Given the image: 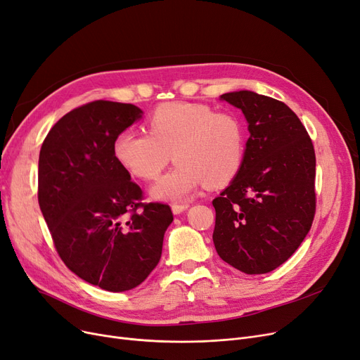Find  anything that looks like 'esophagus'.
Listing matches in <instances>:
<instances>
[{"label": "esophagus", "mask_w": 360, "mask_h": 360, "mask_svg": "<svg viewBox=\"0 0 360 360\" xmlns=\"http://www.w3.org/2000/svg\"><path fill=\"white\" fill-rule=\"evenodd\" d=\"M189 208V204L188 202H181V204H172L171 205V210H172V212L174 214H180V212H183V211H186Z\"/></svg>", "instance_id": "obj_1"}]
</instances>
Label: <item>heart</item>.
Listing matches in <instances>:
<instances>
[{"label": "heart", "mask_w": 360, "mask_h": 360, "mask_svg": "<svg viewBox=\"0 0 360 360\" xmlns=\"http://www.w3.org/2000/svg\"><path fill=\"white\" fill-rule=\"evenodd\" d=\"M148 133L125 130L115 137L113 155L137 179L155 180L168 165H177L152 188L164 200L189 199L207 186H224L239 172L247 153V130L230 112L208 105L162 103L146 121Z\"/></svg>", "instance_id": "heart-1"}]
</instances>
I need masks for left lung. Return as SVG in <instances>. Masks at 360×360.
Masks as SVG:
<instances>
[{"mask_svg": "<svg viewBox=\"0 0 360 360\" xmlns=\"http://www.w3.org/2000/svg\"><path fill=\"white\" fill-rule=\"evenodd\" d=\"M221 100L245 115L250 139L236 177L212 200V240L221 260L247 275H262L288 260L311 227L314 148L283 102L247 90Z\"/></svg>", "mask_w": 360, "mask_h": 360, "instance_id": "1", "label": "left lung"}]
</instances>
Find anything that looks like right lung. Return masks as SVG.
Masks as SVG:
<instances>
[{"instance_id":"1","label":"right lung","mask_w":360,"mask_h":360,"mask_svg":"<svg viewBox=\"0 0 360 360\" xmlns=\"http://www.w3.org/2000/svg\"><path fill=\"white\" fill-rule=\"evenodd\" d=\"M130 103L96 100L49 131L38 161V202L57 254L102 290L136 288L160 263L169 205L143 191L113 155V141L141 118Z\"/></svg>"}]
</instances>
